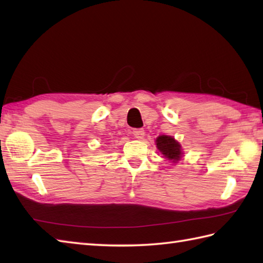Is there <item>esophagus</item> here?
<instances>
[{
  "label": "esophagus",
  "instance_id": "34e87169",
  "mask_svg": "<svg viewBox=\"0 0 263 263\" xmlns=\"http://www.w3.org/2000/svg\"><path fill=\"white\" fill-rule=\"evenodd\" d=\"M133 135L137 139H142L144 137V135H145V132H144V129H141V128H139V129H134Z\"/></svg>",
  "mask_w": 263,
  "mask_h": 263
}]
</instances>
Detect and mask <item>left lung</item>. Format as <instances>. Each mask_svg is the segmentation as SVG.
Masks as SVG:
<instances>
[{"mask_svg":"<svg viewBox=\"0 0 263 263\" xmlns=\"http://www.w3.org/2000/svg\"><path fill=\"white\" fill-rule=\"evenodd\" d=\"M157 147L164 158H167L171 162H178L183 157V151H181L180 144L176 141L173 136L161 135L155 141Z\"/></svg>","mask_w":263,"mask_h":263,"instance_id":"obj_1","label":"left lung"}]
</instances>
